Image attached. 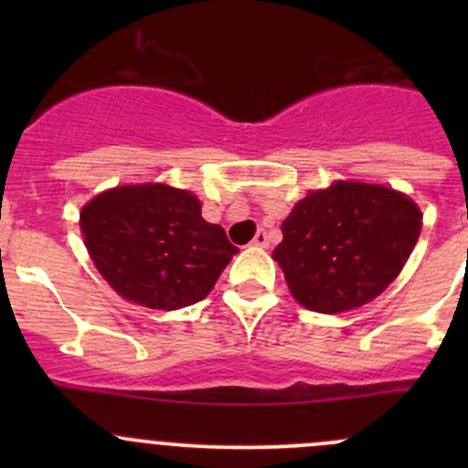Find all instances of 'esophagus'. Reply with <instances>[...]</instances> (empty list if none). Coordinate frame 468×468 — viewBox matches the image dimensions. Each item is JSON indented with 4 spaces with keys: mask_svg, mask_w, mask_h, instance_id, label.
Here are the masks:
<instances>
[{
    "mask_svg": "<svg viewBox=\"0 0 468 468\" xmlns=\"http://www.w3.org/2000/svg\"><path fill=\"white\" fill-rule=\"evenodd\" d=\"M251 244H253V247L267 249V247H269V235L264 233V230H258V233H256V238L251 239Z\"/></svg>",
    "mask_w": 468,
    "mask_h": 468,
    "instance_id": "esophagus-1",
    "label": "esophagus"
}]
</instances>
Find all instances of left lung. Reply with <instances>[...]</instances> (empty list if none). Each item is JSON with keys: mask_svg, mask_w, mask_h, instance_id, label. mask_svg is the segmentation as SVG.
<instances>
[{"mask_svg": "<svg viewBox=\"0 0 468 468\" xmlns=\"http://www.w3.org/2000/svg\"><path fill=\"white\" fill-rule=\"evenodd\" d=\"M421 219L419 206L391 187L335 181L294 206L281 226L273 261L303 308L346 313L369 303L399 276Z\"/></svg>", "mask_w": 468, "mask_h": 468, "instance_id": "left-lung-1", "label": "left lung"}]
</instances>
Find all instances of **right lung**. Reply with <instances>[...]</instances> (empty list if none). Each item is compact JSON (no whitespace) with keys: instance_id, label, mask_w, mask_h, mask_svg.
Masks as SVG:
<instances>
[{"instance_id":"add662e5","label":"right lung","mask_w":468,"mask_h":468,"mask_svg":"<svg viewBox=\"0 0 468 468\" xmlns=\"http://www.w3.org/2000/svg\"><path fill=\"white\" fill-rule=\"evenodd\" d=\"M86 249L108 285L151 310L206 299L238 247L201 217L192 192L165 183L117 186L81 210Z\"/></svg>"}]
</instances>
